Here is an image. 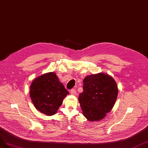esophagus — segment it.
Here are the masks:
<instances>
[{"instance_id":"1","label":"esophagus","mask_w":148,"mask_h":148,"mask_svg":"<svg viewBox=\"0 0 148 148\" xmlns=\"http://www.w3.org/2000/svg\"><path fill=\"white\" fill-rule=\"evenodd\" d=\"M71 95H76V90L74 88H73V89H71Z\"/></svg>"}]
</instances>
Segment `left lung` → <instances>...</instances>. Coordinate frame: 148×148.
Returning <instances> with one entry per match:
<instances>
[{"label": "left lung", "mask_w": 148, "mask_h": 148, "mask_svg": "<svg viewBox=\"0 0 148 148\" xmlns=\"http://www.w3.org/2000/svg\"><path fill=\"white\" fill-rule=\"evenodd\" d=\"M79 101L83 115L89 121H99L111 111L119 94L117 84L108 74L99 73L84 78Z\"/></svg>", "instance_id": "obj_1"}]
</instances>
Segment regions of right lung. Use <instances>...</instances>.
I'll return each instance as SVG.
<instances>
[{"instance_id": "right-lung-1", "label": "right lung", "mask_w": 148, "mask_h": 148, "mask_svg": "<svg viewBox=\"0 0 148 148\" xmlns=\"http://www.w3.org/2000/svg\"><path fill=\"white\" fill-rule=\"evenodd\" d=\"M69 92L59 81L56 73H48L33 80L29 89L35 107L46 115L56 113Z\"/></svg>"}]
</instances>
